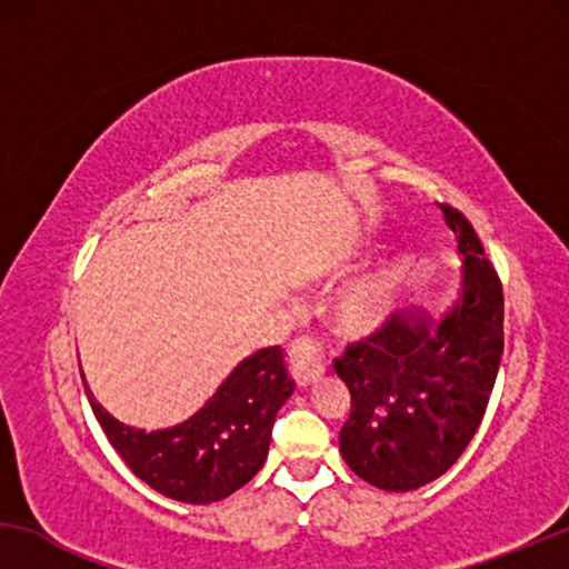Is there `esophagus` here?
<instances>
[{"label": "esophagus", "mask_w": 569, "mask_h": 569, "mask_svg": "<svg viewBox=\"0 0 569 569\" xmlns=\"http://www.w3.org/2000/svg\"><path fill=\"white\" fill-rule=\"evenodd\" d=\"M287 352H290V372L298 386H310L313 380L323 376V370H326L323 349L316 339H310V337L295 339Z\"/></svg>", "instance_id": "34e87169"}]
</instances>
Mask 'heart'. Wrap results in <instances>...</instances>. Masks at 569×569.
Masks as SVG:
<instances>
[{"label":"heart","instance_id":"b5f03b06","mask_svg":"<svg viewBox=\"0 0 569 569\" xmlns=\"http://www.w3.org/2000/svg\"><path fill=\"white\" fill-rule=\"evenodd\" d=\"M393 274L391 271H378V274L365 277L357 282L339 302V323L352 333H365L383 321L391 308Z\"/></svg>","mask_w":569,"mask_h":569}]
</instances>
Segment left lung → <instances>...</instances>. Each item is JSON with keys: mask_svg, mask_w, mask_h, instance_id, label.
<instances>
[{"mask_svg": "<svg viewBox=\"0 0 569 569\" xmlns=\"http://www.w3.org/2000/svg\"><path fill=\"white\" fill-rule=\"evenodd\" d=\"M440 209L466 259L461 302L435 329L419 316L386 318L333 360L352 396L339 450L386 492L430 485L458 461L500 370L502 282L461 209Z\"/></svg>", "mask_w": 569, "mask_h": 569, "instance_id": "8db88e82", "label": "left lung"}]
</instances>
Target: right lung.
I'll return each mask as SVG.
<instances>
[{
	"label": "right lung",
	"mask_w": 569,
	"mask_h": 569,
	"mask_svg": "<svg viewBox=\"0 0 569 569\" xmlns=\"http://www.w3.org/2000/svg\"><path fill=\"white\" fill-rule=\"evenodd\" d=\"M279 347L240 362L214 399L189 422L162 432L127 427L88 393L92 415L131 471L170 500L207 505L248 485L267 461L271 427L292 393Z\"/></svg>",
	"instance_id": "right-lung-1"
}]
</instances>
